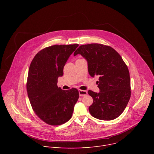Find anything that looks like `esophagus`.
I'll list each match as a JSON object with an SVG mask.
<instances>
[{"mask_svg":"<svg viewBox=\"0 0 154 154\" xmlns=\"http://www.w3.org/2000/svg\"><path fill=\"white\" fill-rule=\"evenodd\" d=\"M79 95L80 97H84L87 94V92L85 91H82V90H79Z\"/></svg>","mask_w":154,"mask_h":154,"instance_id":"esophagus-1","label":"esophagus"}]
</instances>
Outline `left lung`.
<instances>
[{
    "instance_id": "8db88e82",
    "label": "left lung",
    "mask_w": 154,
    "mask_h": 154,
    "mask_svg": "<svg viewBox=\"0 0 154 154\" xmlns=\"http://www.w3.org/2000/svg\"><path fill=\"white\" fill-rule=\"evenodd\" d=\"M80 54L88 63L91 77H99L100 92L88 91L93 103L88 107L94 117L102 120L117 118L131 98V79L128 67L112 47L100 44L80 45L74 55Z\"/></svg>"
}]
</instances>
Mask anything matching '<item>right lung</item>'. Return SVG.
I'll return each instance as SVG.
<instances>
[{
    "label": "right lung",
    "instance_id": "add662e5",
    "mask_svg": "<svg viewBox=\"0 0 154 154\" xmlns=\"http://www.w3.org/2000/svg\"><path fill=\"white\" fill-rule=\"evenodd\" d=\"M79 44L54 45L39 51L29 69L27 91L36 115L46 124L59 125L72 117L79 94L75 88L63 91L57 79Z\"/></svg>",
    "mask_w": 154,
    "mask_h": 154
}]
</instances>
